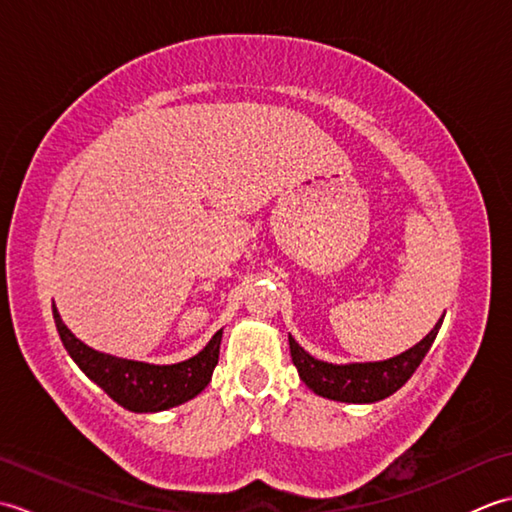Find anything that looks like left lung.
Wrapping results in <instances>:
<instances>
[{
    "mask_svg": "<svg viewBox=\"0 0 512 512\" xmlns=\"http://www.w3.org/2000/svg\"><path fill=\"white\" fill-rule=\"evenodd\" d=\"M442 319L433 325V330L424 336L420 343L409 347L407 352L391 356L387 361L372 363L336 365L328 361H319V358L308 354L288 334L292 363H295L303 383H306L317 396L330 398L336 402H354V405L378 402L398 391L411 378V374L416 372L422 358L427 356L431 343L436 341Z\"/></svg>",
    "mask_w": 512,
    "mask_h": 512,
    "instance_id": "left-lung-1",
    "label": "left lung"
}]
</instances>
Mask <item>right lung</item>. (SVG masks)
Masks as SVG:
<instances>
[{"mask_svg": "<svg viewBox=\"0 0 512 512\" xmlns=\"http://www.w3.org/2000/svg\"><path fill=\"white\" fill-rule=\"evenodd\" d=\"M52 314L65 350L81 367V372L114 402L134 413L167 411L195 398L209 385L217 358H220L222 330H217L213 339L204 345V350L187 358V361L154 365L94 350L68 330L54 303Z\"/></svg>", "mask_w": 512, "mask_h": 512, "instance_id": "add662e5", "label": "right lung"}]
</instances>
